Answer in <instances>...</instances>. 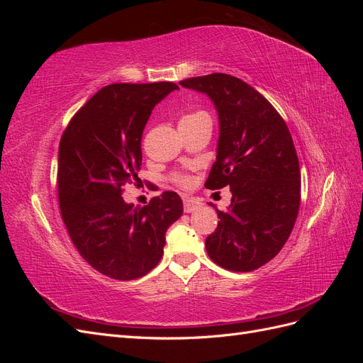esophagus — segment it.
<instances>
[{"instance_id": "1", "label": "esophagus", "mask_w": 363, "mask_h": 363, "mask_svg": "<svg viewBox=\"0 0 363 363\" xmlns=\"http://www.w3.org/2000/svg\"><path fill=\"white\" fill-rule=\"evenodd\" d=\"M184 212L186 213H192V212H195L196 208L200 207V203L199 201H195V200H184Z\"/></svg>"}]
</instances>
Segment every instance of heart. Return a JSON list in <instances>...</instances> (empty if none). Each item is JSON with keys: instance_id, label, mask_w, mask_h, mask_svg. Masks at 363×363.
<instances>
[{"instance_id": "1", "label": "heart", "mask_w": 363, "mask_h": 363, "mask_svg": "<svg viewBox=\"0 0 363 363\" xmlns=\"http://www.w3.org/2000/svg\"><path fill=\"white\" fill-rule=\"evenodd\" d=\"M200 116H206V113H203V112H194V113H188V115H184V116L182 118L180 123H184V121H192V119H196V118H200ZM179 182H180L182 184H188V183H189V180L186 179V177H179Z\"/></svg>"}]
</instances>
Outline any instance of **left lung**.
<instances>
[{
    "label": "left lung",
    "mask_w": 363,
    "mask_h": 363,
    "mask_svg": "<svg viewBox=\"0 0 363 363\" xmlns=\"http://www.w3.org/2000/svg\"><path fill=\"white\" fill-rule=\"evenodd\" d=\"M213 103L219 138L206 188L230 186L227 212L206 239L216 265L248 272L265 265L286 244L300 207L301 175L288 125L265 96L228 74L180 82Z\"/></svg>",
    "instance_id": "left-lung-1"
}]
</instances>
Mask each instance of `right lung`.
Listing matches in <instances>:
<instances>
[{
  "label": "right lung",
  "instance_id": "obj_1",
  "mask_svg": "<svg viewBox=\"0 0 363 363\" xmlns=\"http://www.w3.org/2000/svg\"><path fill=\"white\" fill-rule=\"evenodd\" d=\"M175 89L171 82L108 84L74 115L60 139L63 223L80 256L115 280L139 279L155 268L167 230L183 213L182 199L172 191L144 207L121 195L124 184L138 179L151 111Z\"/></svg>",
  "mask_w": 363,
  "mask_h": 363
}]
</instances>
